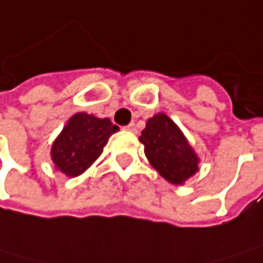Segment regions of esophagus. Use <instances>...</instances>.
<instances>
[{
	"label": "esophagus",
	"mask_w": 263,
	"mask_h": 263,
	"mask_svg": "<svg viewBox=\"0 0 263 263\" xmlns=\"http://www.w3.org/2000/svg\"><path fill=\"white\" fill-rule=\"evenodd\" d=\"M126 129H127V130H130V133H137V127H136V124H134V123L127 124V126H126Z\"/></svg>",
	"instance_id": "34e87169"
}]
</instances>
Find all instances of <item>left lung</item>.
<instances>
[{
    "instance_id": "1",
    "label": "left lung",
    "mask_w": 263,
    "mask_h": 263,
    "mask_svg": "<svg viewBox=\"0 0 263 263\" xmlns=\"http://www.w3.org/2000/svg\"><path fill=\"white\" fill-rule=\"evenodd\" d=\"M139 140L154 170L170 184L182 185L199 170V157L181 127L166 114H156L146 121Z\"/></svg>"
}]
</instances>
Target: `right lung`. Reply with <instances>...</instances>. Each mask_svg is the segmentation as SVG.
Here are the masks:
<instances>
[{"label":"right lung","mask_w":263,"mask_h":263,"mask_svg":"<svg viewBox=\"0 0 263 263\" xmlns=\"http://www.w3.org/2000/svg\"><path fill=\"white\" fill-rule=\"evenodd\" d=\"M118 130L109 118L78 112L68 118L51 145V160L55 170L68 178L82 175L91 166L106 146L109 137Z\"/></svg>","instance_id":"right-lung-1"}]
</instances>
